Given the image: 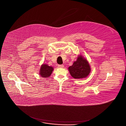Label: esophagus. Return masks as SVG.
<instances>
[{
  "instance_id": "1",
  "label": "esophagus",
  "mask_w": 126,
  "mask_h": 126,
  "mask_svg": "<svg viewBox=\"0 0 126 126\" xmlns=\"http://www.w3.org/2000/svg\"><path fill=\"white\" fill-rule=\"evenodd\" d=\"M58 67L59 68H63L64 67V65H59Z\"/></svg>"
}]
</instances>
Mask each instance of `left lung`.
Segmentation results:
<instances>
[{
    "label": "left lung",
    "mask_w": 126,
    "mask_h": 126,
    "mask_svg": "<svg viewBox=\"0 0 126 126\" xmlns=\"http://www.w3.org/2000/svg\"><path fill=\"white\" fill-rule=\"evenodd\" d=\"M72 76L75 79H82L89 76L91 72V67L87 60L82 56H78L73 65L68 67Z\"/></svg>",
    "instance_id": "8db88e82"
}]
</instances>
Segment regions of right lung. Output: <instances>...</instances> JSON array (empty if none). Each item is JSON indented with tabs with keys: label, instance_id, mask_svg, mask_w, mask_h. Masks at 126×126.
<instances>
[{
	"label": "right lung",
	"instance_id": "add662e5",
	"mask_svg": "<svg viewBox=\"0 0 126 126\" xmlns=\"http://www.w3.org/2000/svg\"><path fill=\"white\" fill-rule=\"evenodd\" d=\"M53 70V68L52 66L46 64H43L41 66L39 74L42 77L48 78L50 76Z\"/></svg>",
	"mask_w": 126,
	"mask_h": 126
}]
</instances>
